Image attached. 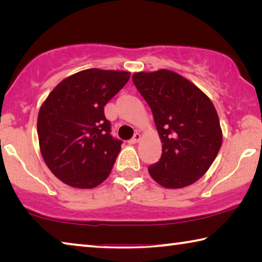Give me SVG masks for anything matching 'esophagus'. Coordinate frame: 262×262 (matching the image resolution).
<instances>
[{"mask_svg":"<svg viewBox=\"0 0 262 262\" xmlns=\"http://www.w3.org/2000/svg\"><path fill=\"white\" fill-rule=\"evenodd\" d=\"M141 140V135L139 134V133H136V134L132 137V139L128 141V143H130V144H135V143H137V142H139Z\"/></svg>","mask_w":262,"mask_h":262,"instance_id":"esophagus-1","label":"esophagus"}]
</instances>
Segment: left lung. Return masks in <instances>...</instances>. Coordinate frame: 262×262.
<instances>
[{
	"instance_id": "8db88e82",
	"label": "left lung",
	"mask_w": 262,
	"mask_h": 262,
	"mask_svg": "<svg viewBox=\"0 0 262 262\" xmlns=\"http://www.w3.org/2000/svg\"><path fill=\"white\" fill-rule=\"evenodd\" d=\"M133 82L151 108L163 143L161 159L148 168L151 178L165 188L194 184L222 145L214 104L195 84L167 69L135 73Z\"/></svg>"
}]
</instances>
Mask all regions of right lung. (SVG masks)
Here are the masks:
<instances>
[{
    "mask_svg": "<svg viewBox=\"0 0 262 262\" xmlns=\"http://www.w3.org/2000/svg\"><path fill=\"white\" fill-rule=\"evenodd\" d=\"M129 72L86 69L53 89L38 114L39 145L57 179L94 188L107 178L122 142L113 139L104 106L125 86Z\"/></svg>",
    "mask_w": 262,
    "mask_h": 262,
    "instance_id": "1",
    "label": "right lung"
}]
</instances>
